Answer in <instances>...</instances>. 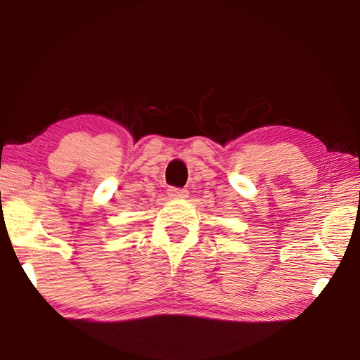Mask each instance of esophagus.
Instances as JSON below:
<instances>
[{
	"mask_svg": "<svg viewBox=\"0 0 360 360\" xmlns=\"http://www.w3.org/2000/svg\"><path fill=\"white\" fill-rule=\"evenodd\" d=\"M168 197H172V198H187L188 197V191H187V188L169 187L168 188Z\"/></svg>",
	"mask_w": 360,
	"mask_h": 360,
	"instance_id": "1",
	"label": "esophagus"
}]
</instances>
